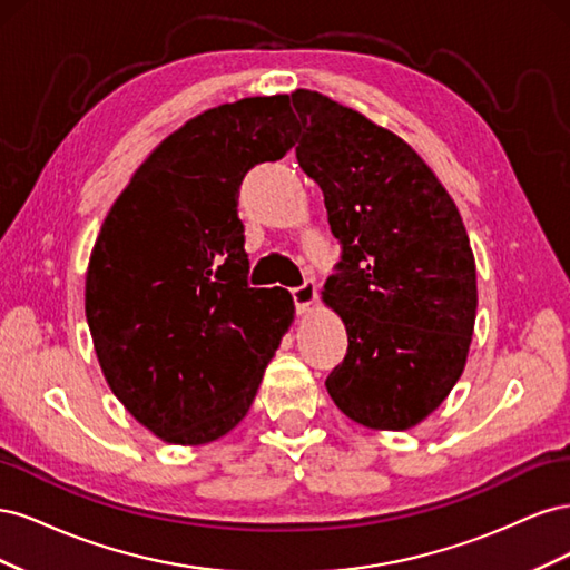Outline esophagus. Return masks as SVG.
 <instances>
[{"mask_svg":"<svg viewBox=\"0 0 570 570\" xmlns=\"http://www.w3.org/2000/svg\"><path fill=\"white\" fill-rule=\"evenodd\" d=\"M289 292H292V302H295L297 312L302 314L316 299V283L314 281H304L299 287H292Z\"/></svg>","mask_w":570,"mask_h":570,"instance_id":"1","label":"esophagus"}]
</instances>
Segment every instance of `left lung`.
<instances>
[{
  "mask_svg": "<svg viewBox=\"0 0 570 570\" xmlns=\"http://www.w3.org/2000/svg\"><path fill=\"white\" fill-rule=\"evenodd\" d=\"M297 161L342 247L323 285L350 347L325 377L352 421L406 430L452 392L475 323V258L454 199L402 137L312 90L289 95Z\"/></svg>",
  "mask_w": 570,
  "mask_h": 570,
  "instance_id": "left-lung-1",
  "label": "left lung"
}]
</instances>
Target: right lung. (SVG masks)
<instances>
[{
    "instance_id": "add662e5",
    "label": "right lung",
    "mask_w": 570,
    "mask_h": 570,
    "mask_svg": "<svg viewBox=\"0 0 570 570\" xmlns=\"http://www.w3.org/2000/svg\"><path fill=\"white\" fill-rule=\"evenodd\" d=\"M297 140L287 95L247 97L168 135L114 202L85 278L111 392L154 435L206 444L247 416L295 318L283 287H249L239 185Z\"/></svg>"
}]
</instances>
